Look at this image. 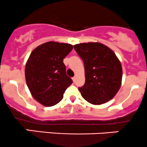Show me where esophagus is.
<instances>
[{"instance_id":"esophagus-1","label":"esophagus","mask_w":147,"mask_h":147,"mask_svg":"<svg viewBox=\"0 0 147 147\" xmlns=\"http://www.w3.org/2000/svg\"><path fill=\"white\" fill-rule=\"evenodd\" d=\"M76 76H74V77H73V78H72V80H73L74 83H75V82H76Z\"/></svg>"}]
</instances>
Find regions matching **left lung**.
<instances>
[{
	"mask_svg": "<svg viewBox=\"0 0 147 147\" xmlns=\"http://www.w3.org/2000/svg\"><path fill=\"white\" fill-rule=\"evenodd\" d=\"M74 48L84 63L86 82L78 88L82 97L95 105L113 98L123 76L121 64L115 53L100 42L79 43Z\"/></svg>",
	"mask_w": 147,
	"mask_h": 147,
	"instance_id": "8db88e82",
	"label": "left lung"
}]
</instances>
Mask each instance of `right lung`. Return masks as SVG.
Segmentation results:
<instances>
[{
  "label": "right lung",
  "mask_w": 147,
  "mask_h": 147,
  "mask_svg": "<svg viewBox=\"0 0 147 147\" xmlns=\"http://www.w3.org/2000/svg\"><path fill=\"white\" fill-rule=\"evenodd\" d=\"M72 49L71 44L50 41L31 52L25 67V78L31 95L41 105L52 107L59 103L73 83L63 63Z\"/></svg>",
  "instance_id": "right-lung-1"
}]
</instances>
